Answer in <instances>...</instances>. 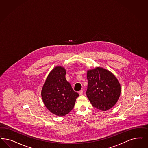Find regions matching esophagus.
<instances>
[{"mask_svg":"<svg viewBox=\"0 0 148 148\" xmlns=\"http://www.w3.org/2000/svg\"><path fill=\"white\" fill-rule=\"evenodd\" d=\"M79 95H82V94H83V91L82 90H80L79 92Z\"/></svg>","mask_w":148,"mask_h":148,"instance_id":"1","label":"esophagus"}]
</instances>
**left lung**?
<instances>
[{
    "instance_id": "8db88e82",
    "label": "left lung",
    "mask_w": 148,
    "mask_h": 148,
    "mask_svg": "<svg viewBox=\"0 0 148 148\" xmlns=\"http://www.w3.org/2000/svg\"><path fill=\"white\" fill-rule=\"evenodd\" d=\"M86 96L92 106L106 111L116 103L121 93L117 78L110 71L101 67L87 71Z\"/></svg>"
}]
</instances>
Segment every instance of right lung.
I'll return each mask as SVG.
<instances>
[{"label": "right lung", "instance_id": "right-lung-1", "mask_svg": "<svg viewBox=\"0 0 148 148\" xmlns=\"http://www.w3.org/2000/svg\"><path fill=\"white\" fill-rule=\"evenodd\" d=\"M66 69L57 66L49 73L42 90L43 102L50 112L58 116H65L73 109L79 96L66 79Z\"/></svg>", "mask_w": 148, "mask_h": 148}]
</instances>
